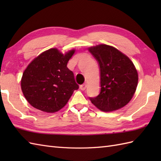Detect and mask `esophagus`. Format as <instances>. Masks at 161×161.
<instances>
[{
	"mask_svg": "<svg viewBox=\"0 0 161 161\" xmlns=\"http://www.w3.org/2000/svg\"><path fill=\"white\" fill-rule=\"evenodd\" d=\"M86 85L85 84L80 85V88L81 91H84L85 89H86Z\"/></svg>",
	"mask_w": 161,
	"mask_h": 161,
	"instance_id": "esophagus-1",
	"label": "esophagus"
}]
</instances>
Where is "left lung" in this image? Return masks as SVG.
I'll return each instance as SVG.
<instances>
[{
	"instance_id": "obj_1",
	"label": "left lung",
	"mask_w": 161,
	"mask_h": 161,
	"mask_svg": "<svg viewBox=\"0 0 161 161\" xmlns=\"http://www.w3.org/2000/svg\"><path fill=\"white\" fill-rule=\"evenodd\" d=\"M100 67V93L89 97L103 111L118 110L127 104L137 88L138 72L132 61L115 47L100 44L89 47Z\"/></svg>"
}]
</instances>
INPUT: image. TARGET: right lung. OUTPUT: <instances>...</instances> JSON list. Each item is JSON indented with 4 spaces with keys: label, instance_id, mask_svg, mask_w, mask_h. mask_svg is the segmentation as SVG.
Listing matches in <instances>:
<instances>
[{
    "label": "right lung",
    "instance_id": "right-lung-1",
    "mask_svg": "<svg viewBox=\"0 0 161 161\" xmlns=\"http://www.w3.org/2000/svg\"><path fill=\"white\" fill-rule=\"evenodd\" d=\"M75 51L64 54L57 48L49 49L26 68L20 86L24 96L33 107L47 113L57 112L78 89L73 73L67 68Z\"/></svg>",
    "mask_w": 161,
    "mask_h": 161
}]
</instances>
